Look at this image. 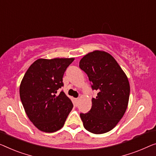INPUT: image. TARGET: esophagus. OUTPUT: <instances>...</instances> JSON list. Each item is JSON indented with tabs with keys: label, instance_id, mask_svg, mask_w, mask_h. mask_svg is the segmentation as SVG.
Returning a JSON list of instances; mask_svg holds the SVG:
<instances>
[{
	"label": "esophagus",
	"instance_id": "obj_1",
	"mask_svg": "<svg viewBox=\"0 0 156 156\" xmlns=\"http://www.w3.org/2000/svg\"><path fill=\"white\" fill-rule=\"evenodd\" d=\"M76 99V101H79V98H76V99Z\"/></svg>",
	"mask_w": 156,
	"mask_h": 156
}]
</instances>
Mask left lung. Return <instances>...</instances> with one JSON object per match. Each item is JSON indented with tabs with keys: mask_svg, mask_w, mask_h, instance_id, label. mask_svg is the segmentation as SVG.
<instances>
[{
	"mask_svg": "<svg viewBox=\"0 0 156 156\" xmlns=\"http://www.w3.org/2000/svg\"><path fill=\"white\" fill-rule=\"evenodd\" d=\"M79 66L84 71L96 90L92 99V108L80 113L85 128L99 134L114 128L124 115L128 105L130 87L128 78L115 59L109 53L94 50L80 59Z\"/></svg>",
	"mask_w": 156,
	"mask_h": 156,
	"instance_id": "left-lung-1",
	"label": "left lung"
}]
</instances>
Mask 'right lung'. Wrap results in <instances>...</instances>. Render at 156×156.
<instances>
[{
	"instance_id": "1",
	"label": "right lung",
	"mask_w": 156,
	"mask_h": 156,
	"mask_svg": "<svg viewBox=\"0 0 156 156\" xmlns=\"http://www.w3.org/2000/svg\"><path fill=\"white\" fill-rule=\"evenodd\" d=\"M74 58L38 59L23 77L20 95L28 118L39 130L55 132L64 126L73 108L70 99L57 90L64 85L63 76Z\"/></svg>"
}]
</instances>
